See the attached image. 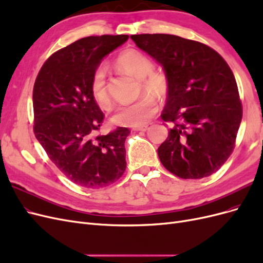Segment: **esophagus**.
Listing matches in <instances>:
<instances>
[{
  "instance_id": "1",
  "label": "esophagus",
  "mask_w": 263,
  "mask_h": 263,
  "mask_svg": "<svg viewBox=\"0 0 263 263\" xmlns=\"http://www.w3.org/2000/svg\"><path fill=\"white\" fill-rule=\"evenodd\" d=\"M148 128H149L148 126H140V127H135L133 130H135V132H146V130H148Z\"/></svg>"
}]
</instances>
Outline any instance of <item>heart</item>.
<instances>
[{"label":"heart","mask_w":263,"mask_h":263,"mask_svg":"<svg viewBox=\"0 0 263 263\" xmlns=\"http://www.w3.org/2000/svg\"><path fill=\"white\" fill-rule=\"evenodd\" d=\"M114 66L139 80L138 94L144 95L129 105L121 106L112 116V122L119 126L140 127L147 124L157 112L156 100L162 101L169 92V79L161 71L154 70V62L147 54L137 49H127L115 59ZM90 89L94 101L103 108H108L112 99L108 91L106 70L103 66L93 71Z\"/></svg>","instance_id":"b5f03b06"}]
</instances>
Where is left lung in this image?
Returning <instances> with one entry per match:
<instances>
[{"mask_svg":"<svg viewBox=\"0 0 263 263\" xmlns=\"http://www.w3.org/2000/svg\"><path fill=\"white\" fill-rule=\"evenodd\" d=\"M130 38L169 79L161 118L172 127L158 148L161 163L181 179L211 176L232 155L242 118L233 71L202 43L168 34Z\"/></svg>","mask_w":263,"mask_h":263,"instance_id":"1","label":"left lung"}]
</instances>
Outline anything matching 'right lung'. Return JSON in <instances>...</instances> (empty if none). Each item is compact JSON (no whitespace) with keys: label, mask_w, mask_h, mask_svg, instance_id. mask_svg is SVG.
Returning a JSON list of instances; mask_svg holds the SVG:
<instances>
[{"label":"right lung","mask_w":263,"mask_h":263,"mask_svg":"<svg viewBox=\"0 0 263 263\" xmlns=\"http://www.w3.org/2000/svg\"><path fill=\"white\" fill-rule=\"evenodd\" d=\"M128 35L90 36L52 53L33 90L34 133L55 166L86 189L108 186L126 169V127L98 132L104 114L94 101L90 81L103 58Z\"/></svg>","instance_id":"1"}]
</instances>
